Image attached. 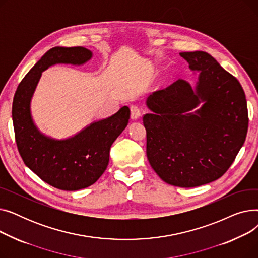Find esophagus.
<instances>
[{"instance_id": "1", "label": "esophagus", "mask_w": 258, "mask_h": 258, "mask_svg": "<svg viewBox=\"0 0 258 258\" xmlns=\"http://www.w3.org/2000/svg\"><path fill=\"white\" fill-rule=\"evenodd\" d=\"M131 112H132V119H138L142 114V108L137 104H133L131 106Z\"/></svg>"}]
</instances>
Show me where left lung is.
Masks as SVG:
<instances>
[{
	"label": "left lung",
	"mask_w": 258,
	"mask_h": 258,
	"mask_svg": "<svg viewBox=\"0 0 258 258\" xmlns=\"http://www.w3.org/2000/svg\"><path fill=\"white\" fill-rule=\"evenodd\" d=\"M199 81L194 91L179 79L154 92L143 116L146 155L167 184L197 187L220 179L246 140L249 117L239 81L204 51L180 53ZM202 101L196 113L185 114Z\"/></svg>",
	"instance_id": "1"
}]
</instances>
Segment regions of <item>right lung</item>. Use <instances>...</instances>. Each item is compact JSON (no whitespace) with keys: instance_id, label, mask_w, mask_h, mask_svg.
Returning a JSON list of instances; mask_svg holds the SVG:
<instances>
[{"instance_id":"obj_1","label":"right lung","mask_w":258,"mask_h":258,"mask_svg":"<svg viewBox=\"0 0 258 258\" xmlns=\"http://www.w3.org/2000/svg\"><path fill=\"white\" fill-rule=\"evenodd\" d=\"M91 57L92 52L84 47L50 49L23 78L13 97V128L24 163L44 182L61 190H79L101 177L108 164L111 145L126 127L131 116L130 108L123 106L67 140L48 138L35 127L30 99L42 72L52 64H81Z\"/></svg>"}]
</instances>
